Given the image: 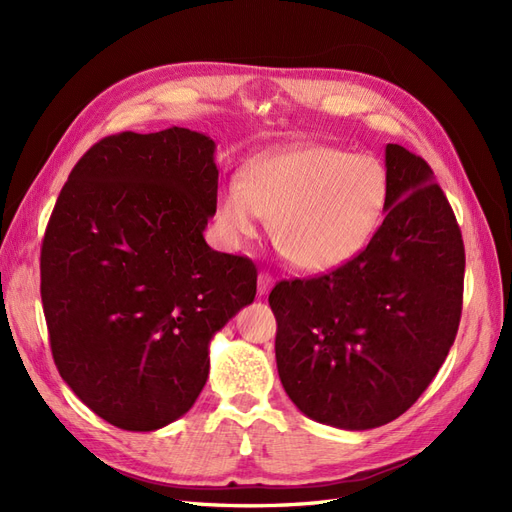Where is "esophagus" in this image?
Returning <instances> with one entry per match:
<instances>
[{
    "mask_svg": "<svg viewBox=\"0 0 512 512\" xmlns=\"http://www.w3.org/2000/svg\"><path fill=\"white\" fill-rule=\"evenodd\" d=\"M271 286H273L271 273L260 271V273H258V294H260V297H262V294H267V292L271 290Z\"/></svg>",
    "mask_w": 512,
    "mask_h": 512,
    "instance_id": "esophagus-1",
    "label": "esophagus"
}]
</instances>
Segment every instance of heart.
<instances>
[{
	"label": "heart",
	"mask_w": 512,
	"mask_h": 512,
	"mask_svg": "<svg viewBox=\"0 0 512 512\" xmlns=\"http://www.w3.org/2000/svg\"><path fill=\"white\" fill-rule=\"evenodd\" d=\"M389 205L380 160L324 145H294L252 160L241 181L218 196V226L239 245L258 235L260 218L294 267L329 273L359 256Z\"/></svg>",
	"instance_id": "1"
}]
</instances>
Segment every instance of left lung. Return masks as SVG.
I'll use <instances>...</instances> for the list:
<instances>
[{"mask_svg":"<svg viewBox=\"0 0 512 512\" xmlns=\"http://www.w3.org/2000/svg\"><path fill=\"white\" fill-rule=\"evenodd\" d=\"M389 205L365 250L269 294L284 391L318 423L395 421L436 378L459 329L466 250L429 164L386 145Z\"/></svg>","mask_w":512,"mask_h":512,"instance_id":"left-lung-1","label":"left lung"}]
</instances>
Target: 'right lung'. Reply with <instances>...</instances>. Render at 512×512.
Instances as JSON below:
<instances>
[{"mask_svg":"<svg viewBox=\"0 0 512 512\" xmlns=\"http://www.w3.org/2000/svg\"><path fill=\"white\" fill-rule=\"evenodd\" d=\"M211 136H106L76 162L40 250V297L59 376L126 431L177 421L203 391L209 342L256 297V265L215 252Z\"/></svg>","mask_w":512,"mask_h":512,"instance_id":"add662e5","label":"right lung"}]
</instances>
